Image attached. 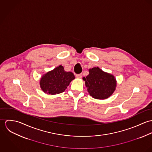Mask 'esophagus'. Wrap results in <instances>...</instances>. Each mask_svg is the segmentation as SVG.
I'll list each match as a JSON object with an SVG mask.
<instances>
[{
    "label": "esophagus",
    "mask_w": 152,
    "mask_h": 152,
    "mask_svg": "<svg viewBox=\"0 0 152 152\" xmlns=\"http://www.w3.org/2000/svg\"><path fill=\"white\" fill-rule=\"evenodd\" d=\"M82 77H83V74H77L76 75V77L77 78H82Z\"/></svg>",
    "instance_id": "esophagus-1"
}]
</instances>
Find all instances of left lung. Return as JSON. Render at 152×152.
Returning a JSON list of instances; mask_svg holds the SVG:
<instances>
[{"label": "left lung", "mask_w": 152, "mask_h": 152, "mask_svg": "<svg viewBox=\"0 0 152 152\" xmlns=\"http://www.w3.org/2000/svg\"><path fill=\"white\" fill-rule=\"evenodd\" d=\"M83 80L86 81L88 92L97 99H107L112 95L116 87L115 77L103 71L99 67L89 69V75Z\"/></svg>", "instance_id": "8db88e82"}]
</instances>
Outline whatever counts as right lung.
Instances as JSON below:
<instances>
[{
    "mask_svg": "<svg viewBox=\"0 0 152 152\" xmlns=\"http://www.w3.org/2000/svg\"><path fill=\"white\" fill-rule=\"evenodd\" d=\"M74 79L75 76L72 72L65 71L64 67L59 65L42 76L40 86L44 92L55 95L63 92Z\"/></svg>",
    "mask_w": 152,
    "mask_h": 152,
    "instance_id": "add662e5",
    "label": "right lung"
}]
</instances>
